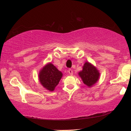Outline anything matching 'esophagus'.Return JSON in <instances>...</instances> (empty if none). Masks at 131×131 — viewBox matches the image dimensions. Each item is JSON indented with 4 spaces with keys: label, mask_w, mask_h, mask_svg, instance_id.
<instances>
[{
    "label": "esophagus",
    "mask_w": 131,
    "mask_h": 131,
    "mask_svg": "<svg viewBox=\"0 0 131 131\" xmlns=\"http://www.w3.org/2000/svg\"><path fill=\"white\" fill-rule=\"evenodd\" d=\"M68 72H69V74L70 75H73V70L71 69H69L68 70Z\"/></svg>",
    "instance_id": "1"
}]
</instances>
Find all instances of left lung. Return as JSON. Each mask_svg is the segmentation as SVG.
I'll use <instances>...</instances> for the list:
<instances>
[{"instance_id": "1", "label": "left lung", "mask_w": 131, "mask_h": 131, "mask_svg": "<svg viewBox=\"0 0 131 131\" xmlns=\"http://www.w3.org/2000/svg\"><path fill=\"white\" fill-rule=\"evenodd\" d=\"M79 75L84 84L90 87L98 81L100 73L96 67L86 62L83 66V70L79 73Z\"/></svg>"}]
</instances>
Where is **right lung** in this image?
<instances>
[{
    "mask_svg": "<svg viewBox=\"0 0 131 131\" xmlns=\"http://www.w3.org/2000/svg\"><path fill=\"white\" fill-rule=\"evenodd\" d=\"M62 77V73L51 63H48L40 70L39 79L43 87L53 91Z\"/></svg>",
    "mask_w": 131,
    "mask_h": 131,
    "instance_id": "1",
    "label": "right lung"
}]
</instances>
